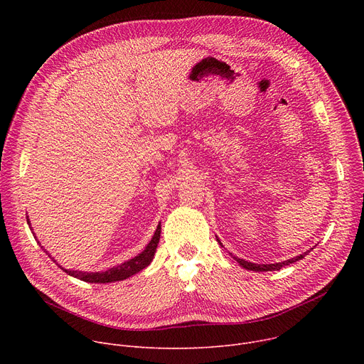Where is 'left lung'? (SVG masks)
Masks as SVG:
<instances>
[{
  "mask_svg": "<svg viewBox=\"0 0 364 364\" xmlns=\"http://www.w3.org/2000/svg\"><path fill=\"white\" fill-rule=\"evenodd\" d=\"M216 239H218V242L220 243V246H223L222 245V242H220V239L216 236ZM311 249H314V247H311ZM311 249L309 250H306V252H304L302 255H298V256H295V257H292V259H287V261H282V262H277V264H267V265H261V264H252V262H247V261H245V259H240V257H237V256H233L232 253V256L236 259V261L239 262V265L242 267V268H245V269H247V271H255V272H268V271H279L281 268H284V267H287V265H289V264H294V262H296V261H299V259H302L305 255H308L309 252H311Z\"/></svg>",
  "mask_w": 364,
  "mask_h": 364,
  "instance_id": "obj_1",
  "label": "left lung"
}]
</instances>
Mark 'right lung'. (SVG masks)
Instances as JSON below:
<instances>
[{
	"mask_svg": "<svg viewBox=\"0 0 364 364\" xmlns=\"http://www.w3.org/2000/svg\"><path fill=\"white\" fill-rule=\"evenodd\" d=\"M28 218V216H27ZM27 223L28 226L31 225L30 220L27 219ZM31 229V228H30ZM33 230V229H31ZM34 235V233H33ZM160 235H161V223H159L157 229H155V233L152 236V239L149 240V243L145 246V249L138 253L136 256H134L132 259H129V261H125L124 264L121 265H117L114 268H109L108 271L105 272H85V271H77V269H66L63 268L60 264H58L56 259L51 256L47 250H43L48 255V257L51 259V261L56 262V265L63 269L68 275L73 277V278H77L80 281H85V282H90V284H108V282H117V281H124V279H128L129 277L138 274L139 271H142L144 268H146L154 259V255H155V250H157V246H159V242H160ZM36 237V235H34ZM38 245H41L38 242Z\"/></svg>",
	"mask_w": 364,
	"mask_h": 364,
	"instance_id": "1",
	"label": "right lung"
}]
</instances>
